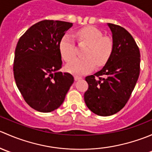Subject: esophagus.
Segmentation results:
<instances>
[{"mask_svg":"<svg viewBox=\"0 0 152 152\" xmlns=\"http://www.w3.org/2000/svg\"><path fill=\"white\" fill-rule=\"evenodd\" d=\"M74 79H75V80L77 81V80H79V79H82V77H81V76H74Z\"/></svg>","mask_w":152,"mask_h":152,"instance_id":"obj_1","label":"esophagus"}]
</instances>
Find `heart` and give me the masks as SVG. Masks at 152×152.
<instances>
[{
	"instance_id": "b5f03b06",
	"label": "heart",
	"mask_w": 152,
	"mask_h": 152,
	"mask_svg": "<svg viewBox=\"0 0 152 152\" xmlns=\"http://www.w3.org/2000/svg\"><path fill=\"white\" fill-rule=\"evenodd\" d=\"M76 38L80 44H86L83 58H76L67 65V70L76 75H83L98 66L105 65L110 59L113 49L110 38L103 37L102 31L93 26H87L76 32ZM59 50L62 58L69 62L76 56L75 44L71 37L65 35L59 43Z\"/></svg>"
}]
</instances>
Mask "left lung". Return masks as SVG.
Instances as JSON below:
<instances>
[{"label": "left lung", "instance_id": "8db88e82", "mask_svg": "<svg viewBox=\"0 0 152 152\" xmlns=\"http://www.w3.org/2000/svg\"><path fill=\"white\" fill-rule=\"evenodd\" d=\"M107 25L113 34V52L102 70L85 78L89 87L84 95L89 110L100 116L124 108L140 75V53L134 38L120 26Z\"/></svg>", "mask_w": 152, "mask_h": 152}]
</instances>
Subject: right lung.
<instances>
[{
	"label": "right lung",
	"instance_id": "1",
	"mask_svg": "<svg viewBox=\"0 0 152 152\" xmlns=\"http://www.w3.org/2000/svg\"><path fill=\"white\" fill-rule=\"evenodd\" d=\"M72 23L45 20L31 26L20 38L15 53L14 77L31 108L50 113L60 107L74 82L62 73L59 43Z\"/></svg>",
	"mask_w": 152,
	"mask_h": 152
}]
</instances>
